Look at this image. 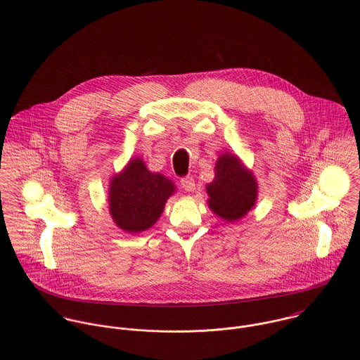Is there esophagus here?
Here are the masks:
<instances>
[{"mask_svg": "<svg viewBox=\"0 0 360 360\" xmlns=\"http://www.w3.org/2000/svg\"><path fill=\"white\" fill-rule=\"evenodd\" d=\"M181 187H183L186 191H188V193L194 191V190H195V181H194V179H193L191 176H186L184 179H181Z\"/></svg>", "mask_w": 360, "mask_h": 360, "instance_id": "1", "label": "esophagus"}]
</instances>
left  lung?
Listing matches in <instances>:
<instances>
[{"label":"left lung","mask_w":360,"mask_h":360,"mask_svg":"<svg viewBox=\"0 0 360 360\" xmlns=\"http://www.w3.org/2000/svg\"><path fill=\"white\" fill-rule=\"evenodd\" d=\"M207 205L219 217L234 221L244 217L257 202V183L241 160L223 154L214 165V179L206 186Z\"/></svg>","instance_id":"1"}]
</instances>
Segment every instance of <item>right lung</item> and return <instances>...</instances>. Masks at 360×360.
<instances>
[{"label":"right lung","instance_id":"add662e5","mask_svg":"<svg viewBox=\"0 0 360 360\" xmlns=\"http://www.w3.org/2000/svg\"><path fill=\"white\" fill-rule=\"evenodd\" d=\"M174 191V184L166 176L150 172L143 159L134 158L110 179V216L123 231L141 233L156 223Z\"/></svg>","mask_w":360,"mask_h":360}]
</instances>
